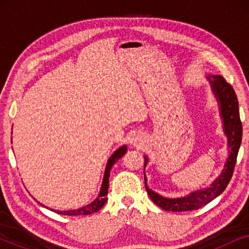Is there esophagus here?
Masks as SVG:
<instances>
[{"label":"esophagus","mask_w":249,"mask_h":249,"mask_svg":"<svg viewBox=\"0 0 249 249\" xmlns=\"http://www.w3.org/2000/svg\"><path fill=\"white\" fill-rule=\"evenodd\" d=\"M142 142H144V137L142 134H135L134 137L131 138V145L134 147H141Z\"/></svg>","instance_id":"1"}]
</instances>
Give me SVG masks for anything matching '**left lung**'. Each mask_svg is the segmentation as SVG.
Instances as JSON below:
<instances>
[{"label":"left lung","mask_w":249,"mask_h":249,"mask_svg":"<svg viewBox=\"0 0 249 249\" xmlns=\"http://www.w3.org/2000/svg\"><path fill=\"white\" fill-rule=\"evenodd\" d=\"M209 80L211 90L215 97L219 105L220 118L222 121L223 132L228 142V158L224 163L222 171L214 179L210 187L198 190H194L188 195L181 197L169 198L155 193L147 185V178L145 175V168L148 163V158L144 156V178L145 187L148 196L156 205L165 211L172 212H185V211L197 210L221 195L227 188L231 177H232L234 164L237 161V155L241 145V136H243V125H241L239 115V105H238L237 95L233 88L226 81L222 76L219 74H209L206 76Z\"/></svg>","instance_id":"obj_1"}]
</instances>
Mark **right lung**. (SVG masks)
<instances>
[{
	"instance_id": "1",
	"label": "right lung",
	"mask_w": 249,
	"mask_h": 249,
	"mask_svg": "<svg viewBox=\"0 0 249 249\" xmlns=\"http://www.w3.org/2000/svg\"><path fill=\"white\" fill-rule=\"evenodd\" d=\"M125 152H127V145H122L117 149V151H114L113 154L108 158L107 166H105L103 181H102L100 193H98L97 197L93 200V202L87 204V205H85L83 207H79V209H77V210H69V211H59V210H52V209H50V210L54 211V212L57 214H63V215H88V214H93L95 212H97V211H100L107 200V190H108V179H110V171H111L112 166L114 165V163L117 162L119 159H121L122 156L125 154ZM39 204H42V203H39ZM43 206L46 207L45 205H43ZM47 209H49V207H47Z\"/></svg>"
}]
</instances>
